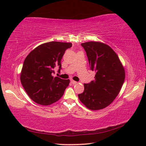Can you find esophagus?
<instances>
[{"label":"esophagus","instance_id":"1","mask_svg":"<svg viewBox=\"0 0 146 146\" xmlns=\"http://www.w3.org/2000/svg\"><path fill=\"white\" fill-rule=\"evenodd\" d=\"M71 83L72 84H77V82H76V81H75V80H71Z\"/></svg>","mask_w":146,"mask_h":146}]
</instances>
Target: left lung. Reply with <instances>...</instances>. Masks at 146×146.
I'll return each mask as SVG.
<instances>
[{"label": "left lung", "mask_w": 146, "mask_h": 146, "mask_svg": "<svg viewBox=\"0 0 146 146\" xmlns=\"http://www.w3.org/2000/svg\"><path fill=\"white\" fill-rule=\"evenodd\" d=\"M87 55L95 80L84 84V91L78 94L88 109L98 110L107 107L117 97L124 82L125 71L117 54L110 46L98 42L81 44Z\"/></svg>", "instance_id": "left-lung-1"}]
</instances>
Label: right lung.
Returning <instances> with one entry per match:
<instances>
[{"label":"right lung","instance_id":"obj_1","mask_svg":"<svg viewBox=\"0 0 146 146\" xmlns=\"http://www.w3.org/2000/svg\"><path fill=\"white\" fill-rule=\"evenodd\" d=\"M71 43L52 41L36 47L24 60L21 81L32 100L43 106L50 105L62 97L70 80L54 76V69L60 72L62 58Z\"/></svg>","mask_w":146,"mask_h":146}]
</instances>
